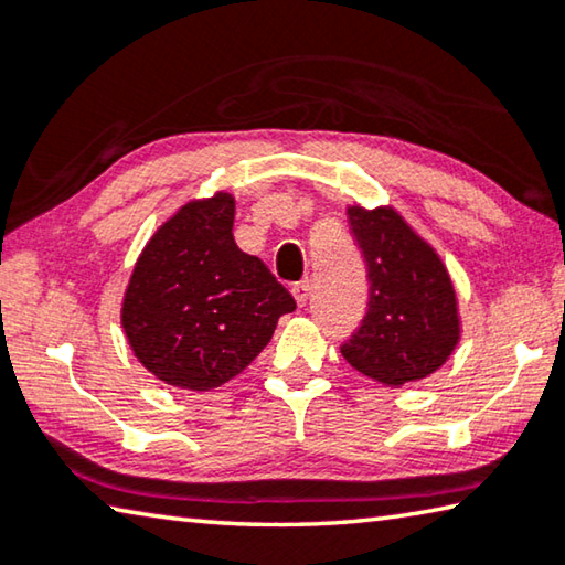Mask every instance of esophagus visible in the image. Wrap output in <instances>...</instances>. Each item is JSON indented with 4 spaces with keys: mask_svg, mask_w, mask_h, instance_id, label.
<instances>
[{
    "mask_svg": "<svg viewBox=\"0 0 565 565\" xmlns=\"http://www.w3.org/2000/svg\"><path fill=\"white\" fill-rule=\"evenodd\" d=\"M309 291H311L309 281H301V284H294L291 286V294H294V299H296V303H299V306H306V301H309Z\"/></svg>",
    "mask_w": 565,
    "mask_h": 565,
    "instance_id": "34e87169",
    "label": "esophagus"
}]
</instances>
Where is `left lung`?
Returning <instances> with one entry per match:
<instances>
[{"mask_svg": "<svg viewBox=\"0 0 565 565\" xmlns=\"http://www.w3.org/2000/svg\"><path fill=\"white\" fill-rule=\"evenodd\" d=\"M369 271V311L341 353L353 369L398 388L431 376L461 339L458 299L441 256L391 206H349Z\"/></svg>", "mask_w": 565, "mask_h": 565, "instance_id": "1", "label": "left lung"}]
</instances>
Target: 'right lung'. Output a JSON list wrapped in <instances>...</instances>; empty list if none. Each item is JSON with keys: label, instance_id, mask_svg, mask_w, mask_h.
<instances>
[{"label": "right lung", "instance_id": "1", "mask_svg": "<svg viewBox=\"0 0 565 565\" xmlns=\"http://www.w3.org/2000/svg\"><path fill=\"white\" fill-rule=\"evenodd\" d=\"M232 194L194 199L157 228L124 291L121 327L149 374L212 391L271 341L294 296L234 242Z\"/></svg>", "mask_w": 565, "mask_h": 565}]
</instances>
